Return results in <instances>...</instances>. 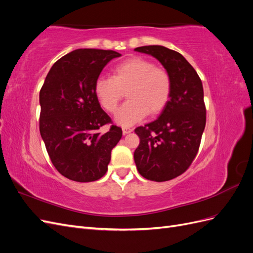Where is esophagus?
I'll return each mask as SVG.
<instances>
[{
  "instance_id": "34e87169",
  "label": "esophagus",
  "mask_w": 253,
  "mask_h": 253,
  "mask_svg": "<svg viewBox=\"0 0 253 253\" xmlns=\"http://www.w3.org/2000/svg\"><path fill=\"white\" fill-rule=\"evenodd\" d=\"M131 132H133V128L127 127V126H124V127H122V133H124L125 135H126V134H128V133H131Z\"/></svg>"
}]
</instances>
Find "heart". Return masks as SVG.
<instances>
[{
  "mask_svg": "<svg viewBox=\"0 0 253 253\" xmlns=\"http://www.w3.org/2000/svg\"><path fill=\"white\" fill-rule=\"evenodd\" d=\"M95 95L102 108L115 113L126 91L127 101L118 110L115 120L128 126L142 120L148 114L162 112L172 90V77L166 68L152 61L135 57L115 65L112 77H98Z\"/></svg>",
  "mask_w": 253,
  "mask_h": 253,
  "instance_id": "obj_1",
  "label": "heart"
}]
</instances>
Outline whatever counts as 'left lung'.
<instances>
[{"label":"left lung","mask_w":253,"mask_h":253,"mask_svg":"<svg viewBox=\"0 0 253 253\" xmlns=\"http://www.w3.org/2000/svg\"><path fill=\"white\" fill-rule=\"evenodd\" d=\"M155 57L170 73L172 90L159 117L135 128L140 143L134 152L139 174L153 181H167L185 173L200 149L206 126L203 83L179 52L160 45L135 48Z\"/></svg>","instance_id":"1"}]
</instances>
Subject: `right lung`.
Returning a JSON list of instances; mask_svg holds the SVG:
<instances>
[{
  "mask_svg": "<svg viewBox=\"0 0 253 253\" xmlns=\"http://www.w3.org/2000/svg\"><path fill=\"white\" fill-rule=\"evenodd\" d=\"M121 55L114 50L76 49L60 58L40 89L39 128L56 170L64 177L95 181L108 171L111 152L122 137L95 95L103 67ZM110 125L101 133V126Z\"/></svg>",
  "mask_w": 253,
  "mask_h": 253,
  "instance_id": "obj_1",
  "label": "right lung"
}]
</instances>
